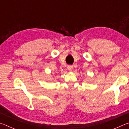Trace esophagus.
<instances>
[{"label": "esophagus", "instance_id": "1", "mask_svg": "<svg viewBox=\"0 0 129 129\" xmlns=\"http://www.w3.org/2000/svg\"><path fill=\"white\" fill-rule=\"evenodd\" d=\"M67 69L69 71H72L73 69V66H72V65H68V66L67 67Z\"/></svg>", "mask_w": 129, "mask_h": 129}]
</instances>
